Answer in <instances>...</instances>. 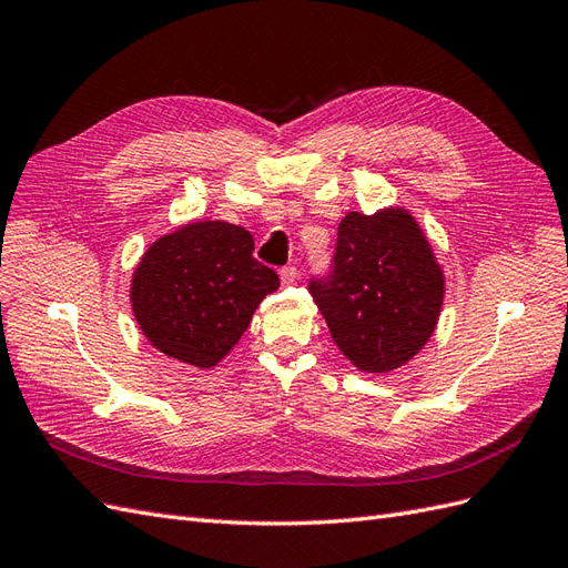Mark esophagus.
<instances>
[{"instance_id":"1","label":"esophagus","mask_w":568,"mask_h":568,"mask_svg":"<svg viewBox=\"0 0 568 568\" xmlns=\"http://www.w3.org/2000/svg\"><path fill=\"white\" fill-rule=\"evenodd\" d=\"M295 281H297V268H295V266L281 268V283H283V287L295 285Z\"/></svg>"}]
</instances>
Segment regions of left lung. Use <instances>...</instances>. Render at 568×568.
<instances>
[{
    "label": "left lung",
    "mask_w": 568,
    "mask_h": 568,
    "mask_svg": "<svg viewBox=\"0 0 568 568\" xmlns=\"http://www.w3.org/2000/svg\"><path fill=\"white\" fill-rule=\"evenodd\" d=\"M333 261L331 278L310 293L338 351L365 374L408 365L436 331L446 293L415 215L403 206L345 213Z\"/></svg>",
    "instance_id": "8db88e82"
}]
</instances>
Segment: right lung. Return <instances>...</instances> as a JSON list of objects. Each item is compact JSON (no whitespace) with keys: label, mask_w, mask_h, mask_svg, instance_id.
Returning a JSON list of instances; mask_svg holds the SVG:
<instances>
[{"label":"right lung","mask_w":568,"mask_h":568,"mask_svg":"<svg viewBox=\"0 0 568 568\" xmlns=\"http://www.w3.org/2000/svg\"><path fill=\"white\" fill-rule=\"evenodd\" d=\"M250 230L192 221L158 237L132 273L129 302L158 353L211 369L237 345L256 307L281 287L252 256Z\"/></svg>","instance_id":"obj_1"}]
</instances>
